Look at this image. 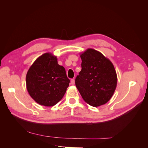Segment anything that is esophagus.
Masks as SVG:
<instances>
[{
    "mask_svg": "<svg viewBox=\"0 0 148 148\" xmlns=\"http://www.w3.org/2000/svg\"><path fill=\"white\" fill-rule=\"evenodd\" d=\"M71 84H75V79H71Z\"/></svg>",
    "mask_w": 148,
    "mask_h": 148,
    "instance_id": "obj_1",
    "label": "esophagus"
}]
</instances>
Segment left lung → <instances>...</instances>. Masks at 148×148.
I'll use <instances>...</instances> for the list:
<instances>
[{"label": "left lung", "mask_w": 148, "mask_h": 148, "mask_svg": "<svg viewBox=\"0 0 148 148\" xmlns=\"http://www.w3.org/2000/svg\"><path fill=\"white\" fill-rule=\"evenodd\" d=\"M82 70L75 84L84 101L92 107L104 105L112 97L117 76L114 65L102 53L88 49L80 54Z\"/></svg>", "instance_id": "left-lung-1"}]
</instances>
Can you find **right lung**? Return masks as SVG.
Listing matches in <instances>:
<instances>
[{
	"label": "right lung",
	"mask_w": 148,
	"mask_h": 148,
	"mask_svg": "<svg viewBox=\"0 0 148 148\" xmlns=\"http://www.w3.org/2000/svg\"><path fill=\"white\" fill-rule=\"evenodd\" d=\"M70 79L65 69L58 64L57 57L45 53L30 66L26 77V89L38 104L51 107L64 97Z\"/></svg>",
	"instance_id": "add662e5"
}]
</instances>
